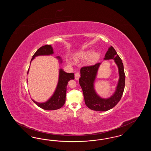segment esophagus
Wrapping results in <instances>:
<instances>
[{"instance_id":"obj_1","label":"esophagus","mask_w":151,"mask_h":151,"mask_svg":"<svg viewBox=\"0 0 151 151\" xmlns=\"http://www.w3.org/2000/svg\"><path fill=\"white\" fill-rule=\"evenodd\" d=\"M80 77V74L79 73H76L75 75V78L76 80H78L79 78Z\"/></svg>"}]
</instances>
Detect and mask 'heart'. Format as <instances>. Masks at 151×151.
<instances>
[{
    "mask_svg": "<svg viewBox=\"0 0 151 151\" xmlns=\"http://www.w3.org/2000/svg\"><path fill=\"white\" fill-rule=\"evenodd\" d=\"M100 54L99 51H93L92 49H88L86 50L79 51L74 55V59L75 61H80L86 59L87 65H93L95 64L100 58ZM66 62L69 64H73L70 59L67 58Z\"/></svg>",
    "mask_w": 151,
    "mask_h": 151,
    "instance_id": "heart-1",
    "label": "heart"
}]
</instances>
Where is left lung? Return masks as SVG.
<instances>
[{
  "instance_id": "left-lung-1",
  "label": "left lung",
  "mask_w": 151,
  "mask_h": 151,
  "mask_svg": "<svg viewBox=\"0 0 151 151\" xmlns=\"http://www.w3.org/2000/svg\"><path fill=\"white\" fill-rule=\"evenodd\" d=\"M104 59L114 60L119 69V81L116 90L112 96L107 99L102 98L95 91L94 83L101 63L93 66L82 67L80 70L81 78H79V83L82 88L86 105L90 109L97 111H106L114 107L121 100L125 86L124 64L112 46L106 52Z\"/></svg>"
}]
</instances>
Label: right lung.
<instances>
[{
	"label": "right lung",
	"mask_w": 151,
	"mask_h": 151,
	"mask_svg": "<svg viewBox=\"0 0 151 151\" xmlns=\"http://www.w3.org/2000/svg\"><path fill=\"white\" fill-rule=\"evenodd\" d=\"M54 54V50L52 46L50 45H46L40 47L36 52L32 56L31 62L35 57L38 56L44 55H51ZM56 58L59 61L60 63H62V59L61 57L56 56ZM30 62V64H31ZM29 71V68L27 71V74ZM74 73H67L65 72L62 69H59V80L56 87L55 91L50 98L45 102H37L32 100L33 102L36 104L39 107L45 110H56L61 108L65 104L66 100V87L68 82L70 80H73Z\"/></svg>",
	"instance_id": "obj_1"
}]
</instances>
